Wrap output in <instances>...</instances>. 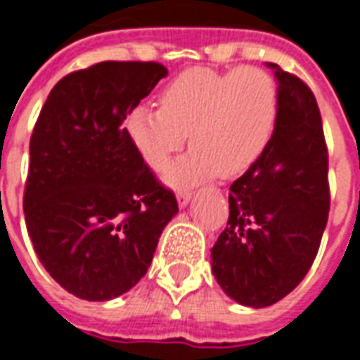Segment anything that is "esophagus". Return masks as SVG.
I'll return each mask as SVG.
<instances>
[{
  "instance_id": "obj_1",
  "label": "esophagus",
  "mask_w": 360,
  "mask_h": 360,
  "mask_svg": "<svg viewBox=\"0 0 360 360\" xmlns=\"http://www.w3.org/2000/svg\"><path fill=\"white\" fill-rule=\"evenodd\" d=\"M191 196H193V193H191V191H183V193H179V195H177V202H179L181 208H185V206L191 202Z\"/></svg>"
}]
</instances>
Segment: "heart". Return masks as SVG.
Here are the masks:
<instances>
[{"mask_svg": "<svg viewBox=\"0 0 360 360\" xmlns=\"http://www.w3.org/2000/svg\"><path fill=\"white\" fill-rule=\"evenodd\" d=\"M278 119V86L260 67L214 71L195 67L160 92V108L136 105L125 133L139 156L164 169L187 141L193 148L165 172L183 187L214 175L235 177L264 154Z\"/></svg>", "mask_w": 360, "mask_h": 360, "instance_id": "heart-1", "label": "heart"}]
</instances>
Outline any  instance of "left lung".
<instances>
[{
	"label": "left lung",
	"instance_id": "1",
	"mask_svg": "<svg viewBox=\"0 0 360 360\" xmlns=\"http://www.w3.org/2000/svg\"><path fill=\"white\" fill-rule=\"evenodd\" d=\"M278 119L264 154L229 187V219L212 247V271L227 297L262 309L299 285L316 258L330 210L328 148L314 94L268 63Z\"/></svg>",
	"mask_w": 360,
	"mask_h": 360
}]
</instances>
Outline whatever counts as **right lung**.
<instances>
[{
    "instance_id": "obj_1",
    "label": "right lung",
    "mask_w": 360,
    "mask_h": 360,
    "mask_svg": "<svg viewBox=\"0 0 360 360\" xmlns=\"http://www.w3.org/2000/svg\"><path fill=\"white\" fill-rule=\"evenodd\" d=\"M165 75L154 61H102L69 73L30 136L28 235L46 271L84 301H110L136 285L179 212L123 127Z\"/></svg>"
}]
</instances>
